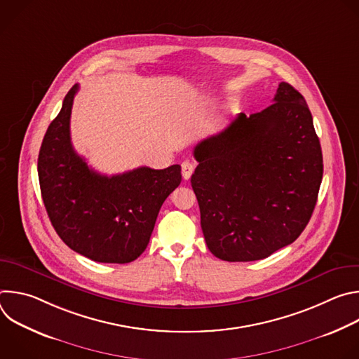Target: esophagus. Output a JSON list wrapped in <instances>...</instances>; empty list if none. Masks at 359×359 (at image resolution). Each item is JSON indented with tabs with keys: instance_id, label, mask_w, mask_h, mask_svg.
<instances>
[{
	"instance_id": "1",
	"label": "esophagus",
	"mask_w": 359,
	"mask_h": 359,
	"mask_svg": "<svg viewBox=\"0 0 359 359\" xmlns=\"http://www.w3.org/2000/svg\"><path fill=\"white\" fill-rule=\"evenodd\" d=\"M193 172H194V165L191 162L186 161L182 163V176L184 180H189L190 176L193 175Z\"/></svg>"
}]
</instances>
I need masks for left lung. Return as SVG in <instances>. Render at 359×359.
<instances>
[{
	"label": "left lung",
	"mask_w": 359,
	"mask_h": 359,
	"mask_svg": "<svg viewBox=\"0 0 359 359\" xmlns=\"http://www.w3.org/2000/svg\"><path fill=\"white\" fill-rule=\"evenodd\" d=\"M273 100L193 151L204 240L224 262L269 257L298 238L316 208L324 166L311 112L287 82Z\"/></svg>",
	"instance_id": "1"
}]
</instances>
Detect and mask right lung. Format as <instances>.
Wrapping results in <instances>:
<instances>
[{"label":"right lung","instance_id":"obj_1","mask_svg":"<svg viewBox=\"0 0 359 359\" xmlns=\"http://www.w3.org/2000/svg\"><path fill=\"white\" fill-rule=\"evenodd\" d=\"M78 89L76 83L67 93L39 149L42 200L69 248L97 263H130L147 247L163 201L180 184V166H142L114 176L90 169L71 143L69 121Z\"/></svg>","mask_w":359,"mask_h":359}]
</instances>
